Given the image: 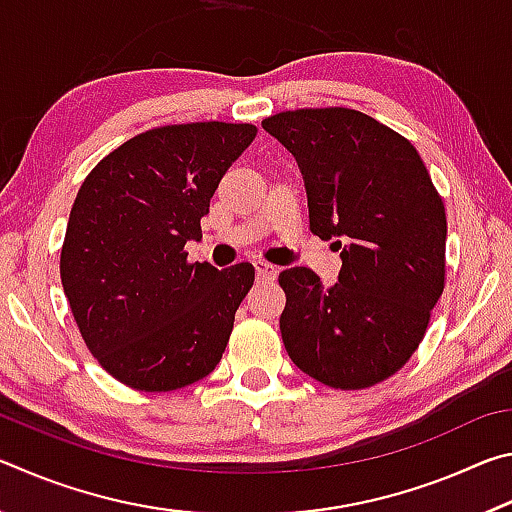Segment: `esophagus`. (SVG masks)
Masks as SVG:
<instances>
[{"instance_id": "1", "label": "esophagus", "mask_w": 512, "mask_h": 512, "mask_svg": "<svg viewBox=\"0 0 512 512\" xmlns=\"http://www.w3.org/2000/svg\"><path fill=\"white\" fill-rule=\"evenodd\" d=\"M255 273H257L259 280H275L277 273H280V271H277V266L264 262V259H257V262H255Z\"/></svg>"}]
</instances>
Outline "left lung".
Masks as SVG:
<instances>
[{
  "label": "left lung",
  "instance_id": "1",
  "mask_svg": "<svg viewBox=\"0 0 512 512\" xmlns=\"http://www.w3.org/2000/svg\"><path fill=\"white\" fill-rule=\"evenodd\" d=\"M262 126L298 162L309 230L343 239L334 287L305 266L280 273L284 348L320 384L375 386L413 357L443 296V198L415 146L359 110H287Z\"/></svg>",
  "mask_w": 512,
  "mask_h": 512
}]
</instances>
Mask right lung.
<instances>
[{
    "label": "right lung",
    "mask_w": 512,
    "mask_h": 512,
    "mask_svg": "<svg viewBox=\"0 0 512 512\" xmlns=\"http://www.w3.org/2000/svg\"><path fill=\"white\" fill-rule=\"evenodd\" d=\"M257 126L151 128L110 151L76 194L60 280L88 350L121 384L167 393L210 375L255 282L253 264L187 262L225 171Z\"/></svg>",
    "instance_id": "right-lung-1"
}]
</instances>
